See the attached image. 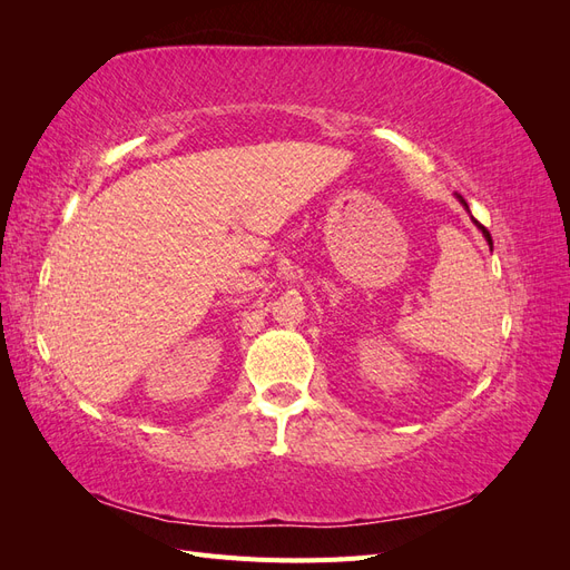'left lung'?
Here are the masks:
<instances>
[{
	"instance_id": "1",
	"label": "left lung",
	"mask_w": 570,
	"mask_h": 570,
	"mask_svg": "<svg viewBox=\"0 0 570 570\" xmlns=\"http://www.w3.org/2000/svg\"><path fill=\"white\" fill-rule=\"evenodd\" d=\"M454 197H456V199H459V204H461V206H463V209H465V212H469V204H465V199H463V197H461V195H454ZM469 214H471V212H469ZM471 220H473V223H475V226H478V230H480V233H482V237H485V239H488V245H490V247H492V237H490V233H488V228H485V226H480V223H478V220H475V218H473V216H471Z\"/></svg>"
}]
</instances>
